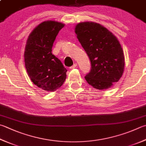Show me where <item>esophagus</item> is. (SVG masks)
Segmentation results:
<instances>
[{
	"label": "esophagus",
	"instance_id": "1",
	"mask_svg": "<svg viewBox=\"0 0 146 146\" xmlns=\"http://www.w3.org/2000/svg\"><path fill=\"white\" fill-rule=\"evenodd\" d=\"M77 66H78V64H77L76 63H75V64H74L72 66V67H70V69H73V68H76V67H77Z\"/></svg>",
	"mask_w": 146,
	"mask_h": 146
}]
</instances>
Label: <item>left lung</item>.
Returning a JSON list of instances; mask_svg holds the SVG:
<instances>
[{"label": "left lung", "mask_w": 146, "mask_h": 146, "mask_svg": "<svg viewBox=\"0 0 146 146\" xmlns=\"http://www.w3.org/2000/svg\"><path fill=\"white\" fill-rule=\"evenodd\" d=\"M75 33L92 64L86 81L95 89L110 88L124 72L125 56L119 40L106 27L92 21L77 24Z\"/></svg>", "instance_id": "left-lung-1"}]
</instances>
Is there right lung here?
I'll list each match as a JSON object with an SVG mask.
<instances>
[{"label":"right lung","mask_w":146,"mask_h":146,"mask_svg":"<svg viewBox=\"0 0 146 146\" xmlns=\"http://www.w3.org/2000/svg\"><path fill=\"white\" fill-rule=\"evenodd\" d=\"M65 24L45 21L35 27L27 39L24 52L27 72L33 83L48 92H54L64 84L67 69L52 54L56 35Z\"/></svg>","instance_id":"1"}]
</instances>
